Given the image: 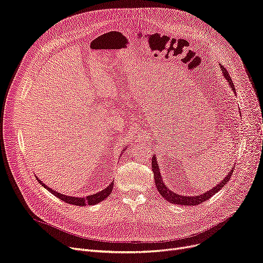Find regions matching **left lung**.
Wrapping results in <instances>:
<instances>
[{
	"label": "left lung",
	"instance_id": "left-lung-1",
	"mask_svg": "<svg viewBox=\"0 0 263 263\" xmlns=\"http://www.w3.org/2000/svg\"><path fill=\"white\" fill-rule=\"evenodd\" d=\"M220 67L222 69L223 76H224L227 81L231 85L233 92L236 94L235 86L232 82V79L229 76V72L224 69V67L223 66H220ZM152 169L154 172L155 183H156V187H157L160 195L164 199L172 202V203H176V205H184V206H196L203 201H206L210 197H212L216 193H218L229 182V180L231 179V176L233 174V171H234V167H233L232 170L229 172V174H227V177L223 179L220 183H218L215 187H212L210 191H208L206 193H202V194H200V195H196V196H187V195L184 196V195H180V194H177V193L172 192L171 190H169V187H167V185H166V183L162 181L160 170H159V164L157 163V159H156V155H154V156L152 157Z\"/></svg>",
	"mask_w": 263,
	"mask_h": 263
}]
</instances>
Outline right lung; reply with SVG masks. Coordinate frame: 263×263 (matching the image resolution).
Here are the masks:
<instances>
[{
	"mask_svg": "<svg viewBox=\"0 0 263 263\" xmlns=\"http://www.w3.org/2000/svg\"><path fill=\"white\" fill-rule=\"evenodd\" d=\"M128 147H125V149ZM124 149V151H125ZM123 152V151H122ZM36 180L39 181V183L41 184V185L46 189L48 192H51L54 196L58 197L61 200L67 202V203H70V205H74V206H87V205H96V203H99L101 201H103L104 199H106L107 197H108L110 194H111V191H112V187H114V183H110L108 186H107L106 189H104L103 191H100L97 192L96 194H93V195H89L86 196V198H83V197H74V196H68V195H64V194H61L58 193L54 190H52L51 187L46 186L45 184L41 181L39 180V178L35 176Z\"/></svg>",
	"mask_w": 263,
	"mask_h": 263,
	"instance_id": "obj_1",
	"label": "right lung"
}]
</instances>
